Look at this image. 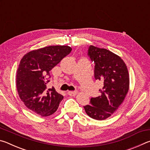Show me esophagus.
Instances as JSON below:
<instances>
[{"instance_id":"1","label":"esophagus","mask_w":150,"mask_h":150,"mask_svg":"<svg viewBox=\"0 0 150 150\" xmlns=\"http://www.w3.org/2000/svg\"><path fill=\"white\" fill-rule=\"evenodd\" d=\"M77 94V91H69V92H68V95L69 96H75Z\"/></svg>"}]
</instances>
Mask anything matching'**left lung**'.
Here are the masks:
<instances>
[{"label":"left lung","mask_w":150,"mask_h":150,"mask_svg":"<svg viewBox=\"0 0 150 150\" xmlns=\"http://www.w3.org/2000/svg\"><path fill=\"white\" fill-rule=\"evenodd\" d=\"M88 55L95 63V78L103 87L100 95L91 98L84 106L85 112L97 120L108 118L118 110L128 92L130 77L126 63L118 55L104 48L91 45Z\"/></svg>","instance_id":"left-lung-1"}]
</instances>
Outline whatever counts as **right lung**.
Returning a JSON list of instances; mask_svg holds the SVG:
<instances>
[{
  "mask_svg": "<svg viewBox=\"0 0 150 150\" xmlns=\"http://www.w3.org/2000/svg\"><path fill=\"white\" fill-rule=\"evenodd\" d=\"M71 50L68 45H50L30 51L20 60L16 75L18 93L25 106L37 115L50 116L59 107L63 96L46 85L50 71Z\"/></svg>",
  "mask_w": 150,
  "mask_h": 150,
  "instance_id": "obj_1",
  "label": "right lung"
}]
</instances>
